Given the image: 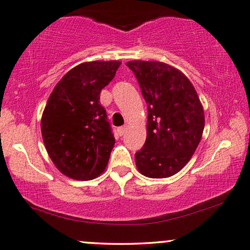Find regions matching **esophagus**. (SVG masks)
<instances>
[{"mask_svg":"<svg viewBox=\"0 0 250 250\" xmlns=\"http://www.w3.org/2000/svg\"><path fill=\"white\" fill-rule=\"evenodd\" d=\"M126 131H127V127H126V126H122V127H119V128L117 129L118 134L121 135V137H122V135H124V134H125V132H126Z\"/></svg>","mask_w":250,"mask_h":250,"instance_id":"34e87169","label":"esophagus"}]
</instances>
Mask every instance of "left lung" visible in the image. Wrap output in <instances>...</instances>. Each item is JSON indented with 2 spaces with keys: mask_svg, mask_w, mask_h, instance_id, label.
Wrapping results in <instances>:
<instances>
[{
  "mask_svg": "<svg viewBox=\"0 0 250 250\" xmlns=\"http://www.w3.org/2000/svg\"><path fill=\"white\" fill-rule=\"evenodd\" d=\"M148 105L147 138L135 154L148 178L173 176L188 163L204 128L202 103L180 70L157 61H129Z\"/></svg>",
  "mask_w": 250,
  "mask_h": 250,
  "instance_id": "obj_1",
  "label": "left lung"
}]
</instances>
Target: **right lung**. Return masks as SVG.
Returning a JSON list of instances; mask_svg holds the SVG:
<instances>
[{
	"label": "right lung",
	"mask_w": 250,
	"mask_h": 250,
	"mask_svg": "<svg viewBox=\"0 0 250 250\" xmlns=\"http://www.w3.org/2000/svg\"><path fill=\"white\" fill-rule=\"evenodd\" d=\"M119 61L85 62L55 86L41 118L44 147L55 167L76 180L104 172L115 138L100 94L115 77Z\"/></svg>",
	"instance_id": "right-lung-1"
}]
</instances>
